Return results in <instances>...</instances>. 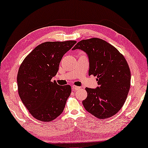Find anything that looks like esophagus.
Listing matches in <instances>:
<instances>
[{"label": "esophagus", "instance_id": "34e87169", "mask_svg": "<svg viewBox=\"0 0 148 148\" xmlns=\"http://www.w3.org/2000/svg\"><path fill=\"white\" fill-rule=\"evenodd\" d=\"M72 90L75 91V90H79V89H80V87L76 86H72Z\"/></svg>", "mask_w": 148, "mask_h": 148}]
</instances>
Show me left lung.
I'll use <instances>...</instances> for the list:
<instances>
[{
	"mask_svg": "<svg viewBox=\"0 0 148 148\" xmlns=\"http://www.w3.org/2000/svg\"><path fill=\"white\" fill-rule=\"evenodd\" d=\"M81 49L90 60L89 75L97 76L99 87L86 88L82 103L87 111L96 118L107 119L123 106L130 87V70L125 58L117 49L101 39L79 41L72 49Z\"/></svg>",
	"mask_w": 148,
	"mask_h": 148,
	"instance_id": "1",
	"label": "left lung"
}]
</instances>
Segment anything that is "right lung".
Segmentation results:
<instances>
[{"mask_svg":"<svg viewBox=\"0 0 148 148\" xmlns=\"http://www.w3.org/2000/svg\"><path fill=\"white\" fill-rule=\"evenodd\" d=\"M76 43L45 42L27 55L20 66L18 94L29 113L37 120L51 122L64 110L71 86H60L51 79L57 74L63 55Z\"/></svg>","mask_w":148,"mask_h":148,"instance_id":"add662e5","label":"right lung"}]
</instances>
